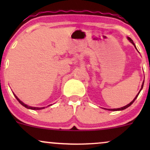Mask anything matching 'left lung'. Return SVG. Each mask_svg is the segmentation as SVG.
<instances>
[{
	"label": "left lung",
	"mask_w": 150,
	"mask_h": 150,
	"mask_svg": "<svg viewBox=\"0 0 150 150\" xmlns=\"http://www.w3.org/2000/svg\"><path fill=\"white\" fill-rule=\"evenodd\" d=\"M128 40H129V41H130V42H131V43H132V44H133V45H134V46H135V44H134V43H133V42H132V39H130V37H128ZM135 48H136V47H135ZM143 85H144V82H143V83H142V87H141V89H142V87H143ZM141 89H140V92H139V93H138V94H137V95H136V97H135V99H133V100H132V101H131V102H130V104H128V105H126V106H123V107H121V108H111H111H110V109H108V110H109V111H121V110L125 109V108H128V107H129V106H130V105H131V104H132V103H133V102H134V101H135V99H137V96H138V95H139V94H140V92Z\"/></svg>",
	"instance_id": "obj_1"
}]
</instances>
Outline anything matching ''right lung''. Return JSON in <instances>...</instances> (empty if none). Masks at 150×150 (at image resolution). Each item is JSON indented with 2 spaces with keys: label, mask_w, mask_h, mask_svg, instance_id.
<instances>
[{
  "label": "right lung",
  "mask_w": 150,
  "mask_h": 150,
  "mask_svg": "<svg viewBox=\"0 0 150 150\" xmlns=\"http://www.w3.org/2000/svg\"><path fill=\"white\" fill-rule=\"evenodd\" d=\"M14 95H15V98H16V99H17V100H18V101H19V102H20V104H21L22 105V106H25V108H29V109H32V110H40V109H43V108H44V107H40V108H39V107H32V106H28V105H27V104H24V103L22 102V101H20V99H19L18 97H17V96H15V94H14ZM51 105H52V104H51ZM51 105H49V106H51Z\"/></svg>",
  "instance_id": "obj_1"
}]
</instances>
